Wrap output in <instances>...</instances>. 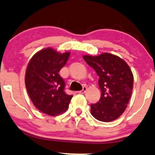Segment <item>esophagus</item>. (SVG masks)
I'll use <instances>...</instances> for the list:
<instances>
[{"label": "esophagus", "mask_w": 155, "mask_h": 155, "mask_svg": "<svg viewBox=\"0 0 155 155\" xmlns=\"http://www.w3.org/2000/svg\"><path fill=\"white\" fill-rule=\"evenodd\" d=\"M87 87H83V90H81V91H79V93H81V94H83V93H84L86 91H87Z\"/></svg>", "instance_id": "esophagus-1"}]
</instances>
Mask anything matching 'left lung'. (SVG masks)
<instances>
[{
	"instance_id": "1",
	"label": "left lung",
	"mask_w": 155,
	"mask_h": 155,
	"mask_svg": "<svg viewBox=\"0 0 155 155\" xmlns=\"http://www.w3.org/2000/svg\"><path fill=\"white\" fill-rule=\"evenodd\" d=\"M85 62L99 76L101 97L91 104V114L98 120L110 122L124 113L131 97L133 75L129 65L115 55L84 56Z\"/></svg>"
}]
</instances>
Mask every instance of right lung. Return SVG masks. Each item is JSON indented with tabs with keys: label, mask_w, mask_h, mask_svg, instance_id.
<instances>
[{
	"label": "right lung",
	"mask_w": 155,
	"mask_h": 155,
	"mask_svg": "<svg viewBox=\"0 0 155 155\" xmlns=\"http://www.w3.org/2000/svg\"><path fill=\"white\" fill-rule=\"evenodd\" d=\"M70 53L51 48L38 52L31 59L25 73V87L31 100L41 112L56 116L66 111L72 95L65 92V83L59 74Z\"/></svg>",
	"instance_id": "add662e5"
}]
</instances>
